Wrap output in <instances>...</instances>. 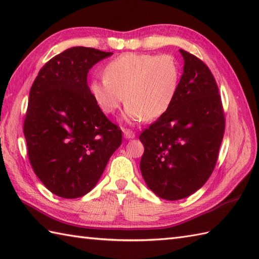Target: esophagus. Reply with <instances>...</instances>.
<instances>
[{"label": "esophagus", "mask_w": 259, "mask_h": 259, "mask_svg": "<svg viewBox=\"0 0 259 259\" xmlns=\"http://www.w3.org/2000/svg\"><path fill=\"white\" fill-rule=\"evenodd\" d=\"M123 136H124L125 139H133L136 137L134 131L130 130V129H123Z\"/></svg>", "instance_id": "esophagus-1"}]
</instances>
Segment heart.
<instances>
[{
  "instance_id": "heart-1",
  "label": "heart",
  "mask_w": 259,
  "mask_h": 259,
  "mask_svg": "<svg viewBox=\"0 0 259 259\" xmlns=\"http://www.w3.org/2000/svg\"><path fill=\"white\" fill-rule=\"evenodd\" d=\"M104 78L92 80L90 91L104 113H114L126 100L130 122L152 120L167 111L177 93L180 70L168 54L124 53L110 61Z\"/></svg>"
}]
</instances>
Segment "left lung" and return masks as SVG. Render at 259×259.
I'll return each instance as SVG.
<instances>
[{
    "instance_id": "left-lung-1",
    "label": "left lung",
    "mask_w": 259,
    "mask_h": 259,
    "mask_svg": "<svg viewBox=\"0 0 259 259\" xmlns=\"http://www.w3.org/2000/svg\"><path fill=\"white\" fill-rule=\"evenodd\" d=\"M179 51L184 73L171 106L139 137L145 147L142 177L148 188L167 200L183 199L205 185L225 133L222 98L211 71L194 54Z\"/></svg>"
}]
</instances>
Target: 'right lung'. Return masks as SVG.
Returning a JSON list of instances; mask_svg holds the SVG:
<instances>
[{
    "instance_id": "1",
    "label": "right lung",
    "mask_w": 259,
    "mask_h": 259,
    "mask_svg": "<svg viewBox=\"0 0 259 259\" xmlns=\"http://www.w3.org/2000/svg\"><path fill=\"white\" fill-rule=\"evenodd\" d=\"M112 54L68 49L43 65L31 87L23 123L27 156L37 178L59 197L88 194L122 141L87 81L93 65Z\"/></svg>"
}]
</instances>
